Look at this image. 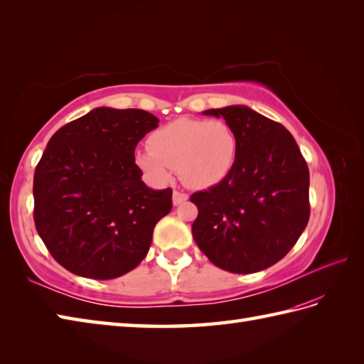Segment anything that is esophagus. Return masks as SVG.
Instances as JSON below:
<instances>
[{"instance_id":"obj_1","label":"esophagus","mask_w":364,"mask_h":364,"mask_svg":"<svg viewBox=\"0 0 364 364\" xmlns=\"http://www.w3.org/2000/svg\"><path fill=\"white\" fill-rule=\"evenodd\" d=\"M187 199H188L187 193L179 191V190H174V191H173V203H174V205H181V204L185 203V200H187Z\"/></svg>"}]
</instances>
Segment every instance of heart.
Returning <instances> with one entry per match:
<instances>
[{
    "mask_svg": "<svg viewBox=\"0 0 364 364\" xmlns=\"http://www.w3.org/2000/svg\"><path fill=\"white\" fill-rule=\"evenodd\" d=\"M238 156V139L223 119L179 118L149 136V148L136 151L135 161L152 181L165 183L177 168L188 188L204 190L230 174Z\"/></svg>",
    "mask_w": 364,
    "mask_h": 364,
    "instance_id": "b5f03b06",
    "label": "heart"
}]
</instances>
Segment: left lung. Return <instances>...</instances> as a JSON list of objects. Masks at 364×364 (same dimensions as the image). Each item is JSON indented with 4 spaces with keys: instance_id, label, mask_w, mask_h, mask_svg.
Instances as JSON below:
<instances>
[{
    "instance_id": "obj_1",
    "label": "left lung",
    "mask_w": 364,
    "mask_h": 364,
    "mask_svg": "<svg viewBox=\"0 0 364 364\" xmlns=\"http://www.w3.org/2000/svg\"><path fill=\"white\" fill-rule=\"evenodd\" d=\"M238 139V156L225 179L191 195L199 213L193 238L218 268L250 274L282 260L310 218V173L294 136L280 123L246 106L208 109Z\"/></svg>"
}]
</instances>
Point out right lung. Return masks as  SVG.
Masks as SVG:
<instances>
[{
	"label": "right lung",
	"mask_w": 364,
	"mask_h": 364,
	"mask_svg": "<svg viewBox=\"0 0 364 364\" xmlns=\"http://www.w3.org/2000/svg\"><path fill=\"white\" fill-rule=\"evenodd\" d=\"M159 118L96 107L60 127L34 174V223L54 260L80 277L124 276L146 257L173 190L141 181L134 151Z\"/></svg>",
	"instance_id": "add662e5"
}]
</instances>
